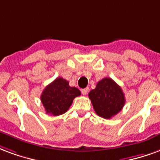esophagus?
Returning <instances> with one entry per match:
<instances>
[{
  "label": "esophagus",
  "mask_w": 160,
  "mask_h": 160,
  "mask_svg": "<svg viewBox=\"0 0 160 160\" xmlns=\"http://www.w3.org/2000/svg\"><path fill=\"white\" fill-rule=\"evenodd\" d=\"M88 88H82V89L81 90V92H82V94H83V95H86V94H87V93H88Z\"/></svg>",
  "instance_id": "esophagus-1"
}]
</instances>
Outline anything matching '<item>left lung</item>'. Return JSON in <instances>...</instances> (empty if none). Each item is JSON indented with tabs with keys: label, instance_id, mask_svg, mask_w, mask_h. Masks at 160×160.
I'll return each mask as SVG.
<instances>
[{
	"label": "left lung",
	"instance_id": "left-lung-1",
	"mask_svg": "<svg viewBox=\"0 0 160 160\" xmlns=\"http://www.w3.org/2000/svg\"><path fill=\"white\" fill-rule=\"evenodd\" d=\"M88 97L96 114L107 119L118 113L125 103L121 87L109 78L98 82L95 88L89 92Z\"/></svg>",
	"mask_w": 160,
	"mask_h": 160
}]
</instances>
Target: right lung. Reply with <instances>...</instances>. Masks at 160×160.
<instances>
[{"instance_id":"obj_1","label":"right lung","mask_w":160,"mask_h":160,"mask_svg":"<svg viewBox=\"0 0 160 160\" xmlns=\"http://www.w3.org/2000/svg\"><path fill=\"white\" fill-rule=\"evenodd\" d=\"M80 94L78 88L71 87L66 79L57 78L44 88L41 101L45 107L46 113L58 116L67 112L73 100Z\"/></svg>"}]
</instances>
